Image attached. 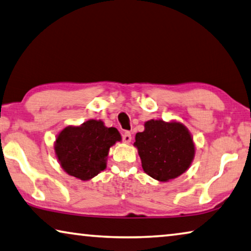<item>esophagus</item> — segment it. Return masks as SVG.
Masks as SVG:
<instances>
[{"label":"esophagus","mask_w":251,"mask_h":251,"mask_svg":"<svg viewBox=\"0 0 251 251\" xmlns=\"http://www.w3.org/2000/svg\"><path fill=\"white\" fill-rule=\"evenodd\" d=\"M123 141H124V143H126V144H129V143L132 142V135H130L129 132H126L123 134Z\"/></svg>","instance_id":"esophagus-1"}]
</instances>
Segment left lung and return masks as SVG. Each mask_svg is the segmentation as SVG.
Listing matches in <instances>:
<instances>
[{
  "label": "left lung",
  "instance_id": "8db88e82",
  "mask_svg": "<svg viewBox=\"0 0 251 251\" xmlns=\"http://www.w3.org/2000/svg\"><path fill=\"white\" fill-rule=\"evenodd\" d=\"M142 168L160 182H169L186 172L196 155L193 137L186 126L177 121L151 119L144 130L135 136Z\"/></svg>",
  "mask_w": 251,
  "mask_h": 251
}]
</instances>
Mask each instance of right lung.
Instances as JSON below:
<instances>
[{"mask_svg": "<svg viewBox=\"0 0 251 251\" xmlns=\"http://www.w3.org/2000/svg\"><path fill=\"white\" fill-rule=\"evenodd\" d=\"M121 141L117 128L106 127L100 119H89L65 127L55 138L54 154L67 174L88 181L106 169L109 149Z\"/></svg>", "mask_w": 251, "mask_h": 251, "instance_id": "obj_1", "label": "right lung"}]
</instances>
